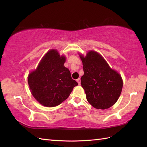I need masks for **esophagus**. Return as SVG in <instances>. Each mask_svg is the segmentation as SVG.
I'll use <instances>...</instances> for the list:
<instances>
[{"instance_id": "34e87169", "label": "esophagus", "mask_w": 147, "mask_h": 147, "mask_svg": "<svg viewBox=\"0 0 147 147\" xmlns=\"http://www.w3.org/2000/svg\"><path fill=\"white\" fill-rule=\"evenodd\" d=\"M76 82H77L78 83L79 85H80V84H81V79H80V78L77 79V80H76Z\"/></svg>"}]
</instances>
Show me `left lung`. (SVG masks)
<instances>
[{
    "label": "left lung",
    "instance_id": "obj_1",
    "mask_svg": "<svg viewBox=\"0 0 147 147\" xmlns=\"http://www.w3.org/2000/svg\"><path fill=\"white\" fill-rule=\"evenodd\" d=\"M80 56L84 71L81 83L87 100L97 109L112 107L117 101L123 88L121 75L110 67L98 52L91 51L85 57Z\"/></svg>",
    "mask_w": 147,
    "mask_h": 147
}]
</instances>
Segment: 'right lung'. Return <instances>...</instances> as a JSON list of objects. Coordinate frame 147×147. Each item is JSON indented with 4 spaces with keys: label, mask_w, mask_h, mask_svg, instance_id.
<instances>
[{
    "label": "right lung",
    "mask_w": 147,
    "mask_h": 147,
    "mask_svg": "<svg viewBox=\"0 0 147 147\" xmlns=\"http://www.w3.org/2000/svg\"><path fill=\"white\" fill-rule=\"evenodd\" d=\"M65 57L52 49L43 56L38 67L28 78L32 95L42 105L55 107L61 104L78 84L72 79L64 64Z\"/></svg>",
    "instance_id": "add662e5"
}]
</instances>
